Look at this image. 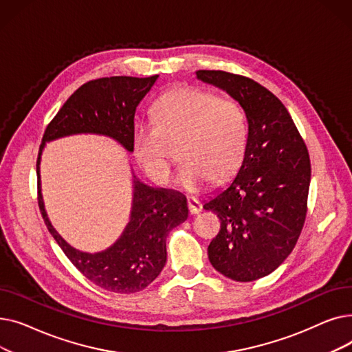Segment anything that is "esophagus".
<instances>
[{
    "label": "esophagus",
    "instance_id": "34e87169",
    "mask_svg": "<svg viewBox=\"0 0 352 352\" xmlns=\"http://www.w3.org/2000/svg\"><path fill=\"white\" fill-rule=\"evenodd\" d=\"M188 210H190V214H192V215L201 212V210H202L201 201L198 198H195V197L188 198Z\"/></svg>",
    "mask_w": 352,
    "mask_h": 352
}]
</instances>
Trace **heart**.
<instances>
[{
  "label": "heart",
  "instance_id": "b5f03b06",
  "mask_svg": "<svg viewBox=\"0 0 352 352\" xmlns=\"http://www.w3.org/2000/svg\"><path fill=\"white\" fill-rule=\"evenodd\" d=\"M181 142L178 184L198 192L214 178L224 181L241 165L248 144V121L243 107L232 98L194 87L177 88L162 96L153 122L134 126L133 151L142 168L158 186L173 174L170 145Z\"/></svg>",
  "mask_w": 352,
  "mask_h": 352
}]
</instances>
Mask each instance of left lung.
<instances>
[{
	"label": "left lung",
	"instance_id": "8db88e82",
	"mask_svg": "<svg viewBox=\"0 0 352 352\" xmlns=\"http://www.w3.org/2000/svg\"><path fill=\"white\" fill-rule=\"evenodd\" d=\"M197 78L227 91L247 116L239 171L204 208L221 219L210 263L227 278L250 283L278 268L298 241L311 181L308 150L284 104L261 84L214 69L197 71Z\"/></svg>",
	"mask_w": 352,
	"mask_h": 352
}]
</instances>
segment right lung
<instances>
[{
	"label": "right lung",
	"instance_id": "right-lung-1",
	"mask_svg": "<svg viewBox=\"0 0 352 352\" xmlns=\"http://www.w3.org/2000/svg\"><path fill=\"white\" fill-rule=\"evenodd\" d=\"M158 76L105 77L81 85L48 124L36 160L38 207L44 223L68 260L96 285L117 294H134L150 285L166 261V236L188 218L187 198L165 188H153L134 175L129 223L114 245L89 254L71 247L55 231L44 208L40 162L45 142L74 134L114 138L133 153L135 109Z\"/></svg>",
	"mask_w": 352,
	"mask_h": 352
}]
</instances>
